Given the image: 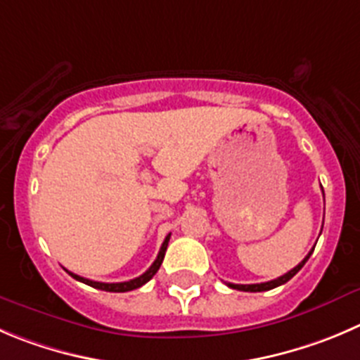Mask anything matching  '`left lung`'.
Returning a JSON list of instances; mask_svg holds the SVG:
<instances>
[{
  "mask_svg": "<svg viewBox=\"0 0 360 360\" xmlns=\"http://www.w3.org/2000/svg\"><path fill=\"white\" fill-rule=\"evenodd\" d=\"M313 251H314V249H311L309 255H307L306 258H304L302 262H300L299 265L295 266V269H292V270H290V272H286L285 276L277 277V279L266 281V283H259V285H233V283H228V286H229V288H233V290H240V292H266V290L277 288V286H281V285H285V283H288V281L292 279V277L295 276V274L299 272L300 269H302L304 263H306L307 259H309V256L313 255Z\"/></svg>",
  "mask_w": 360,
  "mask_h": 360,
  "instance_id": "8db88e82",
  "label": "left lung"
}]
</instances>
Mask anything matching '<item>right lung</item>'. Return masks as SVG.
I'll list each match as a JSON object with an SVG mask.
<instances>
[{
    "mask_svg": "<svg viewBox=\"0 0 360 360\" xmlns=\"http://www.w3.org/2000/svg\"><path fill=\"white\" fill-rule=\"evenodd\" d=\"M169 237H171V233L167 235L166 238H164L162 245H160L159 255H157L155 262L152 263V266H150V269L146 270L145 274H141V276H139V277H136V279H131V281H125V283H98V281H91V279H86V277L77 276V274L68 272L67 269H65V270H67V272L70 274V276L74 277V279L81 281V283H84V285H88V286H94V288H97V290H104V292H115V293L131 292V290H136V288H139V286L145 285V283H148V281L152 279L153 276H155L157 270H159L160 265H162V259H164V255H166V249H167V242H169Z\"/></svg>",
    "mask_w": 360,
    "mask_h": 360,
    "instance_id": "add662e5",
    "label": "right lung"
}]
</instances>
